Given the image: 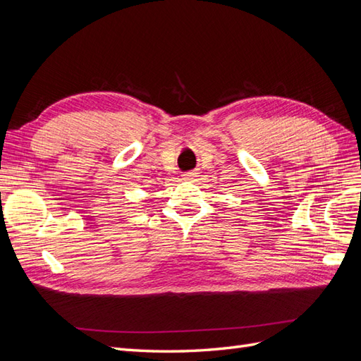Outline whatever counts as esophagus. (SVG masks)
I'll return each mask as SVG.
<instances>
[{
  "instance_id": "1",
  "label": "esophagus",
  "mask_w": 361,
  "mask_h": 361,
  "mask_svg": "<svg viewBox=\"0 0 361 361\" xmlns=\"http://www.w3.org/2000/svg\"><path fill=\"white\" fill-rule=\"evenodd\" d=\"M195 174H197V173L188 171V173H185V174H183V178H185V179H191V178H194V176H195Z\"/></svg>"
}]
</instances>
